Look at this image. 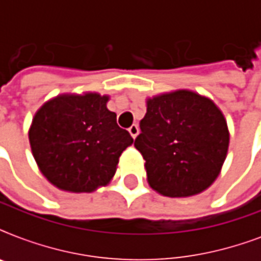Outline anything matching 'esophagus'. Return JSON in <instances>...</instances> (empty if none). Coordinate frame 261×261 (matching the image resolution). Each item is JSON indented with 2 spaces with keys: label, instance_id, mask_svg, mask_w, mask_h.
I'll list each match as a JSON object with an SVG mask.
<instances>
[{
  "label": "esophagus",
  "instance_id": "1",
  "mask_svg": "<svg viewBox=\"0 0 261 261\" xmlns=\"http://www.w3.org/2000/svg\"><path fill=\"white\" fill-rule=\"evenodd\" d=\"M128 133H130V135L133 137V138H134V139L137 138V135H138V133H139L138 126H137V124H133V126L128 128Z\"/></svg>",
  "mask_w": 261,
  "mask_h": 261
}]
</instances>
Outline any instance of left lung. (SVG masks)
<instances>
[{"instance_id": "8db88e82", "label": "left lung", "mask_w": 261, "mask_h": 261, "mask_svg": "<svg viewBox=\"0 0 261 261\" xmlns=\"http://www.w3.org/2000/svg\"><path fill=\"white\" fill-rule=\"evenodd\" d=\"M134 146L143 155L149 186L169 198L207 190L221 173L229 128L211 98L188 89L146 100V115Z\"/></svg>"}]
</instances>
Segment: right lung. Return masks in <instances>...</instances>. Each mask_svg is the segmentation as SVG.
<instances>
[{"instance_id": "add662e5", "label": "right lung", "mask_w": 261, "mask_h": 261, "mask_svg": "<svg viewBox=\"0 0 261 261\" xmlns=\"http://www.w3.org/2000/svg\"><path fill=\"white\" fill-rule=\"evenodd\" d=\"M110 96L63 93L35 114L28 137L43 176L67 192H93L112 180L119 157L133 145L107 108Z\"/></svg>"}]
</instances>
